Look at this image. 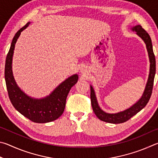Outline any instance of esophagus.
Instances as JSON below:
<instances>
[{
    "label": "esophagus",
    "mask_w": 158,
    "mask_h": 158,
    "mask_svg": "<svg viewBox=\"0 0 158 158\" xmlns=\"http://www.w3.org/2000/svg\"><path fill=\"white\" fill-rule=\"evenodd\" d=\"M81 73H84V74L87 73V72H88V71H87V69L85 68V67H82V68H81Z\"/></svg>",
    "instance_id": "obj_1"
}]
</instances>
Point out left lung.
Wrapping results in <instances>:
<instances>
[{"label":"left lung","mask_w":158,"mask_h":158,"mask_svg":"<svg viewBox=\"0 0 158 158\" xmlns=\"http://www.w3.org/2000/svg\"><path fill=\"white\" fill-rule=\"evenodd\" d=\"M131 29L132 30V31L136 32V34L144 41L146 44V49H147L148 51L149 62H150V69H149L148 81L147 82H146L145 89L144 91H143L142 97L134 105L130 107L129 108L117 113H107L104 112L101 108L98 103L94 89L92 85H90V98L93 111L99 119L107 123L115 124L121 123L126 122V121L130 119V118L141 111L146 106V104L148 103L149 99L151 98L152 90H153V81L155 75H156V57H155V55L153 51V45H152L151 39L149 35L145 31L144 29L142 28V27L140 25H137V26L132 27Z\"/></svg>","instance_id":"8db88e82"}]
</instances>
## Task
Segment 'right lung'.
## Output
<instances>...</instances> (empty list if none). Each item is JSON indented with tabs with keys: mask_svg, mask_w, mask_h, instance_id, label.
<instances>
[{
	"mask_svg": "<svg viewBox=\"0 0 158 158\" xmlns=\"http://www.w3.org/2000/svg\"><path fill=\"white\" fill-rule=\"evenodd\" d=\"M27 22L14 37L8 52L5 66V79L10 101L15 108L35 123H48L56 120L63 114L66 100L71 87L78 81V75L73 74L58 85L49 95L41 98H33L21 89L12 72V58L15 44L22 31L29 26Z\"/></svg>",
	"mask_w": 158,
	"mask_h": 158,
	"instance_id": "add662e5",
	"label": "right lung"
}]
</instances>
